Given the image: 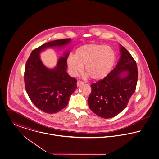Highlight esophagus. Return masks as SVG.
<instances>
[{"mask_svg": "<svg viewBox=\"0 0 159 159\" xmlns=\"http://www.w3.org/2000/svg\"><path fill=\"white\" fill-rule=\"evenodd\" d=\"M84 83L83 82H81V81H77V86H79L82 85H83Z\"/></svg>", "mask_w": 159, "mask_h": 159, "instance_id": "34e87169", "label": "esophagus"}]
</instances>
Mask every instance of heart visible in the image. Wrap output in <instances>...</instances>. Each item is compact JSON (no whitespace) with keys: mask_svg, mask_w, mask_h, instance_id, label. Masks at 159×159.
Segmentation results:
<instances>
[{"mask_svg":"<svg viewBox=\"0 0 159 159\" xmlns=\"http://www.w3.org/2000/svg\"><path fill=\"white\" fill-rule=\"evenodd\" d=\"M116 61V54L111 47L102 44L91 43L80 47L75 51V56H70L67 64L70 74L76 76L83 70L94 80L105 79L111 71Z\"/></svg>","mask_w":159,"mask_h":159,"instance_id":"b5f03b06","label":"heart"}]
</instances>
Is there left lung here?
<instances>
[{
    "mask_svg": "<svg viewBox=\"0 0 159 159\" xmlns=\"http://www.w3.org/2000/svg\"><path fill=\"white\" fill-rule=\"evenodd\" d=\"M120 53L119 60L112 71L105 79L91 85L89 108L102 118H112L121 112L135 90L138 79L136 62L120 44Z\"/></svg>",
    "mask_w": 159,
    "mask_h": 159,
    "instance_id": "obj_1",
    "label": "left lung"
}]
</instances>
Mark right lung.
Returning <instances> with one entry per match:
<instances>
[{
	"label": "right lung",
	"mask_w": 159,
	"mask_h": 159,
	"mask_svg": "<svg viewBox=\"0 0 159 159\" xmlns=\"http://www.w3.org/2000/svg\"><path fill=\"white\" fill-rule=\"evenodd\" d=\"M71 42V39H65L46 43L34 49L26 61L24 74L26 91L33 104L46 113H56L67 106L77 88V80L66 72L70 49L64 52L53 68L45 66L40 54L48 48H65Z\"/></svg>",
	"instance_id": "obj_1"
}]
</instances>
